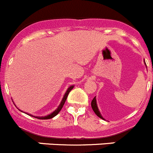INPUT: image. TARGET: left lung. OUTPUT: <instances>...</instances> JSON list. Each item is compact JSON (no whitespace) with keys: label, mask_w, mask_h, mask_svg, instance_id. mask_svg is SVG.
<instances>
[{"label":"left lung","mask_w":153,"mask_h":153,"mask_svg":"<svg viewBox=\"0 0 153 153\" xmlns=\"http://www.w3.org/2000/svg\"><path fill=\"white\" fill-rule=\"evenodd\" d=\"M95 97H94V98H93L92 101H91V108H92L93 111L94 112V113H95V114L97 115L98 117H100L101 119H104V118L102 117V116H101V113H100L99 110H98V107H97V101H96Z\"/></svg>","instance_id":"left-lung-1"}]
</instances>
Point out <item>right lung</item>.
<instances>
[{"label":"right lung","instance_id":"right-lung-1","mask_svg":"<svg viewBox=\"0 0 153 153\" xmlns=\"http://www.w3.org/2000/svg\"><path fill=\"white\" fill-rule=\"evenodd\" d=\"M73 88H74V85H71V86H70L69 88H68V90H67V91H66V92H65V95H64L63 98H62V101H61L60 104H59V107H58V108L56 109V110H55V111L52 112V113H51V114L47 115V116H34V117L37 118V119H52V118H53L54 116H56V115H57L58 113H59V112L61 111V110H62V107H63L64 104H65V101H66L67 97H68V94H69L70 91H71V90L73 89ZM27 114L29 115V116H32V115L28 114V113H27Z\"/></svg>","mask_w":153,"mask_h":153}]
</instances>
